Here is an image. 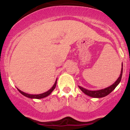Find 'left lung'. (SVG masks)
I'll return each instance as SVG.
<instances>
[{"instance_id": "8db88e82", "label": "left lung", "mask_w": 130, "mask_h": 130, "mask_svg": "<svg viewBox=\"0 0 130 130\" xmlns=\"http://www.w3.org/2000/svg\"><path fill=\"white\" fill-rule=\"evenodd\" d=\"M122 67H123V64H122ZM122 75H123V67L121 68V74L119 77H118V79H117L116 81L113 84H112L111 86H110L109 87L105 88V89H100V90H96V91H90L88 90V89H85V88H83L81 86H79V88H80V90L83 92L84 93H85L87 95L89 96L93 97V98H102V97L108 95L109 93H111L113 90L116 88V87L119 84L122 78Z\"/></svg>"}]
</instances>
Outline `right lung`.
Wrapping results in <instances>:
<instances>
[{
	"instance_id": "obj_1",
	"label": "right lung",
	"mask_w": 130,
	"mask_h": 130,
	"mask_svg": "<svg viewBox=\"0 0 130 130\" xmlns=\"http://www.w3.org/2000/svg\"><path fill=\"white\" fill-rule=\"evenodd\" d=\"M56 83H57V79L56 80V81H55V84H54V85L53 86L52 88H51V89H50V90H48L47 91L45 92V93H42V94H28V93H24V92L21 91V90H20L19 89H18V90L20 91V93H21V94H23V95H24L25 96H26L28 97V98H30V99H43V98H45V97L47 96L48 95H50V94H51V93H52L53 91L55 89V88H56Z\"/></svg>"
}]
</instances>
